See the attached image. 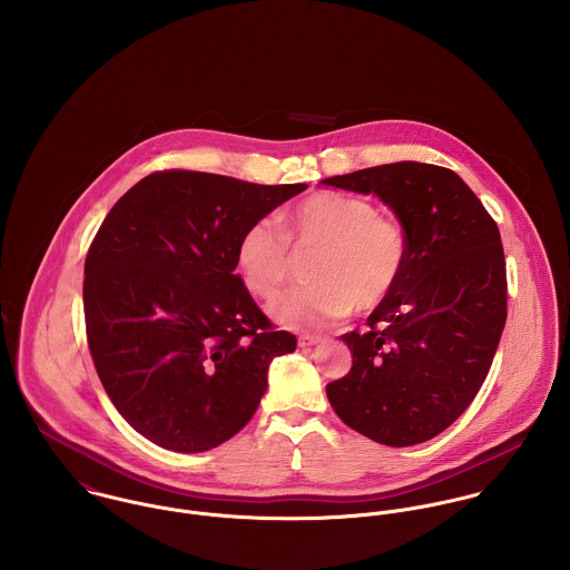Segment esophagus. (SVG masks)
I'll list each match as a JSON object with an SVG mask.
<instances>
[{
	"instance_id": "34e87169",
	"label": "esophagus",
	"mask_w": 570,
	"mask_h": 570,
	"mask_svg": "<svg viewBox=\"0 0 570 570\" xmlns=\"http://www.w3.org/2000/svg\"><path fill=\"white\" fill-rule=\"evenodd\" d=\"M325 337L323 335H309V333H305V335H301L298 337V346H303V348H307V346H314V344H321Z\"/></svg>"
}]
</instances>
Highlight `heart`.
<instances>
[{
	"label": "heart",
	"mask_w": 570,
	"mask_h": 570,
	"mask_svg": "<svg viewBox=\"0 0 570 570\" xmlns=\"http://www.w3.org/2000/svg\"><path fill=\"white\" fill-rule=\"evenodd\" d=\"M278 224L256 219L237 245L244 285L261 298L278 292L289 274V245L318 247L309 263L312 285L276 296L267 312L287 328H323L355 307H377L397 285L406 265L407 242L402 224L377 213L360 195L318 190L301 199Z\"/></svg>",
	"instance_id": "b5f03b06"
}]
</instances>
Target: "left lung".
<instances>
[{"instance_id": "left-lung-1", "label": "left lung", "mask_w": 570, "mask_h": 570, "mask_svg": "<svg viewBox=\"0 0 570 570\" xmlns=\"http://www.w3.org/2000/svg\"><path fill=\"white\" fill-rule=\"evenodd\" d=\"M377 195L406 233L404 272L351 331L348 375L326 386L337 416L391 448L441 434L488 377L504 321L507 272L495 222L450 168L395 163L323 179Z\"/></svg>"}]
</instances>
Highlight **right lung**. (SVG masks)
<instances>
[{"instance_id": "add662e5", "label": "right lung", "mask_w": 570, "mask_h": 570, "mask_svg": "<svg viewBox=\"0 0 570 570\" xmlns=\"http://www.w3.org/2000/svg\"><path fill=\"white\" fill-rule=\"evenodd\" d=\"M305 188L160 170L105 217L85 258L87 344L111 404L151 443L222 445L256 412L272 360L296 348L235 267L245 228Z\"/></svg>"}]
</instances>
